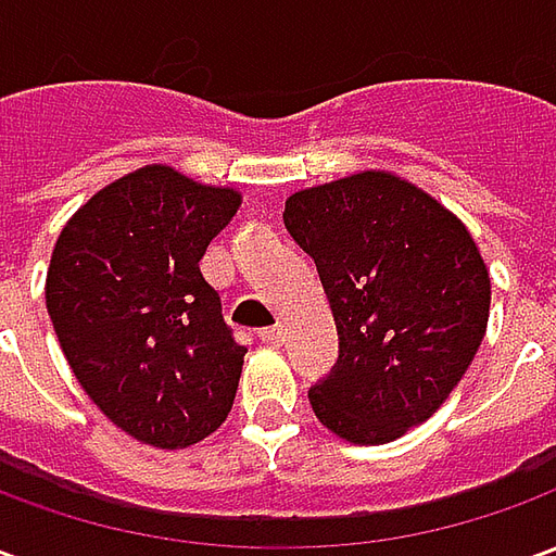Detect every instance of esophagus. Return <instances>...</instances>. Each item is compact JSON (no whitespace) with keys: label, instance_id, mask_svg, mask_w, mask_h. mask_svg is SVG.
Instances as JSON below:
<instances>
[{"label":"esophagus","instance_id":"obj_1","mask_svg":"<svg viewBox=\"0 0 556 556\" xmlns=\"http://www.w3.org/2000/svg\"><path fill=\"white\" fill-rule=\"evenodd\" d=\"M258 339L267 342V345H279L282 342V327L274 325V327H265V330H258Z\"/></svg>","mask_w":556,"mask_h":556}]
</instances>
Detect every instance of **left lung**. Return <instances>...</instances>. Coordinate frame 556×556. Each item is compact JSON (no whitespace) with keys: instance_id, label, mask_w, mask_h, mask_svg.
Returning a JSON list of instances; mask_svg holds the SVG:
<instances>
[{"instance_id":"left-lung-1","label":"left lung","mask_w":556,"mask_h":556,"mask_svg":"<svg viewBox=\"0 0 556 556\" xmlns=\"http://www.w3.org/2000/svg\"><path fill=\"white\" fill-rule=\"evenodd\" d=\"M286 229L313 255L339 333L315 417L351 443H387L429 419L485 337L491 282L470 231L387 172L301 190Z\"/></svg>"}]
</instances>
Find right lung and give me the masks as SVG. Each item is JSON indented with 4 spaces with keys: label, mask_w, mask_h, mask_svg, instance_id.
Here are the masks:
<instances>
[{
    "label": "right lung",
    "mask_w": 556,
    "mask_h": 556,
    "mask_svg": "<svg viewBox=\"0 0 556 556\" xmlns=\"http://www.w3.org/2000/svg\"><path fill=\"white\" fill-rule=\"evenodd\" d=\"M241 205L169 166L91 195L55 241L47 313L83 390L137 441L178 450L231 410L247 349L199 270Z\"/></svg>",
    "instance_id": "obj_1"
}]
</instances>
